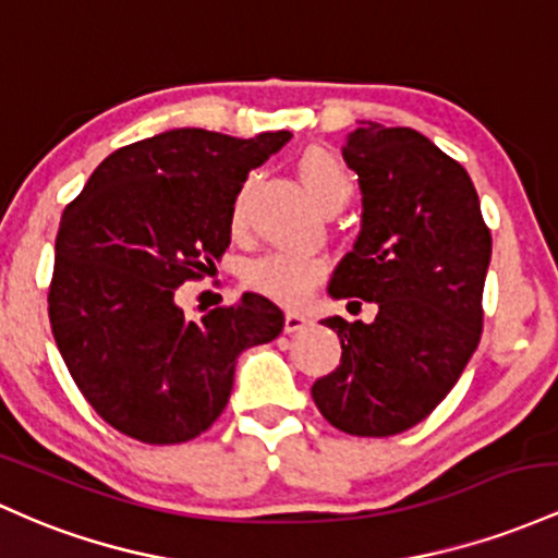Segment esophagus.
Segmentation results:
<instances>
[{"label":"esophagus","instance_id":"34e87169","mask_svg":"<svg viewBox=\"0 0 558 558\" xmlns=\"http://www.w3.org/2000/svg\"><path fill=\"white\" fill-rule=\"evenodd\" d=\"M308 324L311 322L303 316V313H298V311H287L284 313V331H287V335H295V331L305 329Z\"/></svg>","mask_w":558,"mask_h":558}]
</instances>
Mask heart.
<instances>
[{
	"instance_id": "heart-1",
	"label": "heart",
	"mask_w": 558,
	"mask_h": 558,
	"mask_svg": "<svg viewBox=\"0 0 558 558\" xmlns=\"http://www.w3.org/2000/svg\"><path fill=\"white\" fill-rule=\"evenodd\" d=\"M295 171L300 184L322 210L342 208L353 195V179L331 149L308 147L298 158ZM245 213L247 186H242L234 199V208H231L234 229L245 223ZM324 274H327V260L322 255L298 253V250H268L247 263L245 281L255 292L277 300L281 305H298Z\"/></svg>"
}]
</instances>
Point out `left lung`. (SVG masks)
Listing matches in <instances>:
<instances>
[{"instance_id":"obj_1","label":"left lung","mask_w":558,"mask_h":558,"mask_svg":"<svg viewBox=\"0 0 558 558\" xmlns=\"http://www.w3.org/2000/svg\"><path fill=\"white\" fill-rule=\"evenodd\" d=\"M342 158L359 173L363 223L329 295L359 311L361 296L377 316L324 318L342 359L311 396L331 427L390 437L427 418L477 350L493 240L469 173L418 131L366 121Z\"/></svg>"}]
</instances>
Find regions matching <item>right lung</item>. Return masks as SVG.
I'll return each instance as SVG.
<instances>
[{"mask_svg":"<svg viewBox=\"0 0 558 558\" xmlns=\"http://www.w3.org/2000/svg\"><path fill=\"white\" fill-rule=\"evenodd\" d=\"M290 136L166 131L108 155L65 205L49 324L81 396L112 429L147 446L203 435L227 409L236 355L284 329L255 292L190 318L177 290L221 258L250 168Z\"/></svg>","mask_w":558,"mask_h":558,"instance_id":"add662e5","label":"right lung"}]
</instances>
